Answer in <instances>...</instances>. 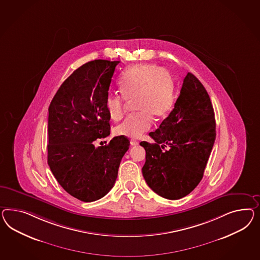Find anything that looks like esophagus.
<instances>
[{
	"label": "esophagus",
	"mask_w": 260,
	"mask_h": 260,
	"mask_svg": "<svg viewBox=\"0 0 260 260\" xmlns=\"http://www.w3.org/2000/svg\"><path fill=\"white\" fill-rule=\"evenodd\" d=\"M129 143H131V146H137L139 144V142H137V141L134 140V139H132Z\"/></svg>",
	"instance_id": "obj_1"
}]
</instances>
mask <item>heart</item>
Masks as SVG:
<instances>
[{"instance_id":"b5f03b06","label":"heart","mask_w":260,"mask_h":260,"mask_svg":"<svg viewBox=\"0 0 260 260\" xmlns=\"http://www.w3.org/2000/svg\"><path fill=\"white\" fill-rule=\"evenodd\" d=\"M120 95H110L106 109L112 120L122 118L126 101H134L137 113L115 127L119 136L139 138L150 129L152 117L160 119L171 110L174 86L168 71L154 64H139L126 70L119 79Z\"/></svg>"}]
</instances>
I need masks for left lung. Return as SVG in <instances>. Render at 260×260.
Here are the masks:
<instances>
[{
	"mask_svg": "<svg viewBox=\"0 0 260 260\" xmlns=\"http://www.w3.org/2000/svg\"><path fill=\"white\" fill-rule=\"evenodd\" d=\"M149 136L154 143H140L146 150L142 172L148 186L169 200L188 195L204 177L216 139L210 98L193 74L184 77L174 109Z\"/></svg>",
	"mask_w": 260,
	"mask_h": 260,
	"instance_id": "8db88e82",
	"label": "left lung"
}]
</instances>
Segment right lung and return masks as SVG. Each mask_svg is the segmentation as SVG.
I'll use <instances>...</instances> for the list:
<instances>
[{"label":"right lung","instance_id":"obj_1","mask_svg":"<svg viewBox=\"0 0 260 260\" xmlns=\"http://www.w3.org/2000/svg\"><path fill=\"white\" fill-rule=\"evenodd\" d=\"M120 61L95 59L83 64L56 91L48 109V165L57 183L85 203L101 199L116 181L120 161L129 147L125 136H109L106 109L109 88Z\"/></svg>","mask_w":260,"mask_h":260}]
</instances>
